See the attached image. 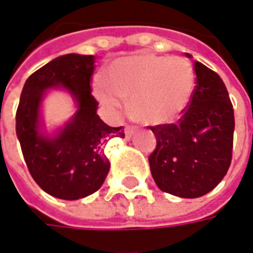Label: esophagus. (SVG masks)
<instances>
[{
	"instance_id": "obj_1",
	"label": "esophagus",
	"mask_w": 253,
	"mask_h": 253,
	"mask_svg": "<svg viewBox=\"0 0 253 253\" xmlns=\"http://www.w3.org/2000/svg\"><path fill=\"white\" fill-rule=\"evenodd\" d=\"M125 133H126L127 138H131V137H133V134L135 133V127L126 126V128H125Z\"/></svg>"
}]
</instances>
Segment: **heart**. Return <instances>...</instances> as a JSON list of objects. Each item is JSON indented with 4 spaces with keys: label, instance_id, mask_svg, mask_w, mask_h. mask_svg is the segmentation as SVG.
Here are the masks:
<instances>
[{
    "label": "heart",
    "instance_id": "obj_1",
    "mask_svg": "<svg viewBox=\"0 0 253 253\" xmlns=\"http://www.w3.org/2000/svg\"><path fill=\"white\" fill-rule=\"evenodd\" d=\"M95 83V95L106 109L119 113L130 101V113L144 125L159 126L178 118L191 102L197 76L181 56L137 54L115 61Z\"/></svg>",
    "mask_w": 253,
    "mask_h": 253
}]
</instances>
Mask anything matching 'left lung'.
I'll return each mask as SVG.
<instances>
[{
    "label": "left lung",
    "mask_w": 253,
    "mask_h": 253,
    "mask_svg": "<svg viewBox=\"0 0 253 253\" xmlns=\"http://www.w3.org/2000/svg\"><path fill=\"white\" fill-rule=\"evenodd\" d=\"M194 70L195 91L178 123L149 127L156 137L148 158L152 177L163 192L180 198L212 191L233 158L234 109L227 88L204 63L194 62Z\"/></svg>",
    "instance_id": "1"
}]
</instances>
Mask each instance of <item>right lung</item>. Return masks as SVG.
Masks as SVG:
<instances>
[{
  "label": "right lung",
  "mask_w": 253,
  "mask_h": 253,
  "mask_svg": "<svg viewBox=\"0 0 253 253\" xmlns=\"http://www.w3.org/2000/svg\"><path fill=\"white\" fill-rule=\"evenodd\" d=\"M94 55L55 58L26 80L16 111L18 135L27 169L44 191L75 201L101 188L111 163L104 147L113 137L125 138L122 127L105 125L91 94ZM49 88H65L75 98L78 112L54 137L40 131V106Z\"/></svg>",
  "instance_id": "right-lung-1"
}]
</instances>
